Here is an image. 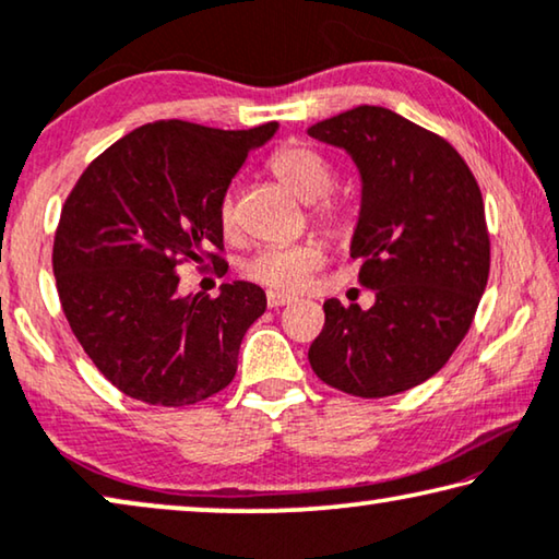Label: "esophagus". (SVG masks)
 <instances>
[{"label":"esophagus","instance_id":"34e87169","mask_svg":"<svg viewBox=\"0 0 559 559\" xmlns=\"http://www.w3.org/2000/svg\"><path fill=\"white\" fill-rule=\"evenodd\" d=\"M269 308H281V306H288L294 304V296H286V294H278V290H269Z\"/></svg>","mask_w":559,"mask_h":559}]
</instances>
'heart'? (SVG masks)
Instances as JSON below:
<instances>
[{
  "instance_id": "b5f03b06",
  "label": "heart",
  "mask_w": 559,
  "mask_h": 559,
  "mask_svg": "<svg viewBox=\"0 0 559 559\" xmlns=\"http://www.w3.org/2000/svg\"><path fill=\"white\" fill-rule=\"evenodd\" d=\"M271 170L276 173L283 186H288L298 198L311 203L316 221L323 223L329 230L344 226V211L329 195L336 186V168L329 157L306 145H283L271 157ZM218 223L226 233L236 228V205H233L230 195L221 200ZM319 263L321 246L313 240L296 246H269L261 248L246 263V276L276 290H298Z\"/></svg>"
}]
</instances>
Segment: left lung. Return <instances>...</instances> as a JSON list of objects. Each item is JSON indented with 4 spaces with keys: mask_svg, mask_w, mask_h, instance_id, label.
<instances>
[{
    "mask_svg": "<svg viewBox=\"0 0 559 559\" xmlns=\"http://www.w3.org/2000/svg\"><path fill=\"white\" fill-rule=\"evenodd\" d=\"M352 157L361 207L352 238L371 308L323 304L308 348L321 381L379 399L427 381L472 326L489 276V236L477 180L444 138L402 115L361 105L308 128Z\"/></svg>",
    "mask_w": 559,
    "mask_h": 559,
    "instance_id": "1",
    "label": "left lung"
}]
</instances>
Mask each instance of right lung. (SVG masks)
Here are the masks:
<instances>
[{
	"label": "right lung",
	"instance_id": "obj_1",
	"mask_svg": "<svg viewBox=\"0 0 559 559\" xmlns=\"http://www.w3.org/2000/svg\"><path fill=\"white\" fill-rule=\"evenodd\" d=\"M278 122L215 130L160 120L132 130L82 173L62 207L52 269L67 321L122 394L188 406L226 389L240 341L265 311L261 286L182 296L178 265L226 261L218 205ZM228 269V265H226Z\"/></svg>",
	"mask_w": 559,
	"mask_h": 559
}]
</instances>
